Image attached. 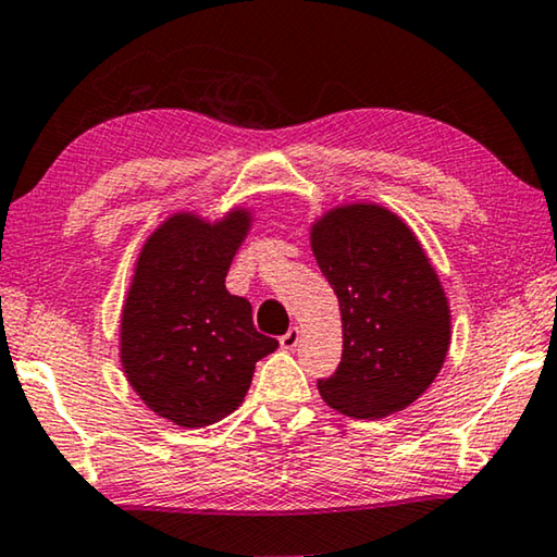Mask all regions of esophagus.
Returning a JSON list of instances; mask_svg holds the SVG:
<instances>
[{
  "label": "esophagus",
  "instance_id": "34e87169",
  "mask_svg": "<svg viewBox=\"0 0 557 557\" xmlns=\"http://www.w3.org/2000/svg\"><path fill=\"white\" fill-rule=\"evenodd\" d=\"M298 338H301V331H298L296 326H294V329H288V331L284 333V336H281V348H286V350L296 348Z\"/></svg>",
  "mask_w": 557,
  "mask_h": 557
}]
</instances>
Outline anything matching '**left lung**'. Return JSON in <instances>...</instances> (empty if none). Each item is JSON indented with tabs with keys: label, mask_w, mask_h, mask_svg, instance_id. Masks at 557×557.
Returning <instances> with one entry per match:
<instances>
[{
	"label": "left lung",
	"mask_w": 557,
	"mask_h": 557,
	"mask_svg": "<svg viewBox=\"0 0 557 557\" xmlns=\"http://www.w3.org/2000/svg\"><path fill=\"white\" fill-rule=\"evenodd\" d=\"M311 249L344 323L336 373L319 379L323 400L354 418L404 410L431 386L450 344L448 298L421 244L388 209L350 203L315 221Z\"/></svg>",
	"instance_id": "obj_1"
}]
</instances>
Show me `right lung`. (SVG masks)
<instances>
[{
	"mask_svg": "<svg viewBox=\"0 0 557 557\" xmlns=\"http://www.w3.org/2000/svg\"><path fill=\"white\" fill-rule=\"evenodd\" d=\"M249 211L216 224L176 213L147 238L122 313V366L161 418L211 425L242 406L253 368L278 348L256 331L251 304L226 290Z\"/></svg>",
	"mask_w": 557,
	"mask_h": 557,
	"instance_id": "add662e5",
	"label": "right lung"
}]
</instances>
